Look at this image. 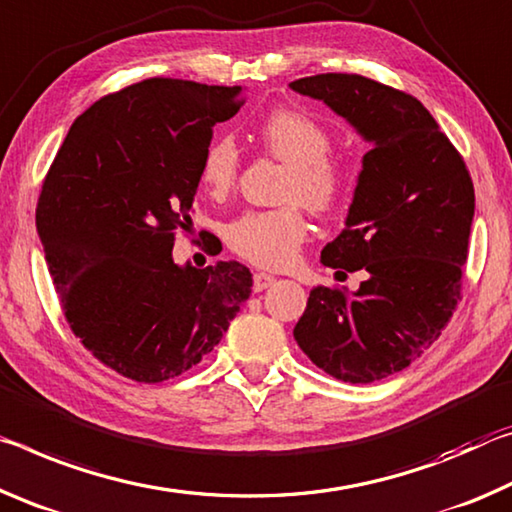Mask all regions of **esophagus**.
<instances>
[{
	"mask_svg": "<svg viewBox=\"0 0 512 512\" xmlns=\"http://www.w3.org/2000/svg\"><path fill=\"white\" fill-rule=\"evenodd\" d=\"M276 279L272 274H265V272H256L254 274V292H263L272 286Z\"/></svg>",
	"mask_w": 512,
	"mask_h": 512,
	"instance_id": "esophagus-1",
	"label": "esophagus"
}]
</instances>
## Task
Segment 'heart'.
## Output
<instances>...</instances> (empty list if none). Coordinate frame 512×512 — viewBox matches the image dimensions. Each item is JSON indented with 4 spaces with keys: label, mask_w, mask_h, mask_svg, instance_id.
I'll list each match as a JSON object with an SVG mask.
<instances>
[{
    "label": "heart",
    "mask_w": 512,
    "mask_h": 512,
    "mask_svg": "<svg viewBox=\"0 0 512 512\" xmlns=\"http://www.w3.org/2000/svg\"><path fill=\"white\" fill-rule=\"evenodd\" d=\"M265 149L288 163L283 201H304L317 213L333 211L349 190V170L342 158L331 156V136L311 115L295 108H274L258 124ZM240 154L231 138H215L199 161V183L208 195L224 199L238 183ZM311 226L301 206L242 215L229 229V245L245 261L263 270L295 265Z\"/></svg>",
    "instance_id": "obj_1"
}]
</instances>
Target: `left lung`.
<instances>
[{
	"label": "left lung",
	"instance_id": "1",
	"mask_svg": "<svg viewBox=\"0 0 512 512\" xmlns=\"http://www.w3.org/2000/svg\"><path fill=\"white\" fill-rule=\"evenodd\" d=\"M290 88L320 99L372 145L345 229L322 249V265L367 279L356 292L313 288L295 340L335 379H388L420 358L456 311L472 179L420 99L360 74H317Z\"/></svg>",
	"mask_w": 512,
	"mask_h": 512
}]
</instances>
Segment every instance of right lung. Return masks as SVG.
Segmentation results:
<instances>
[{"mask_svg": "<svg viewBox=\"0 0 512 512\" xmlns=\"http://www.w3.org/2000/svg\"><path fill=\"white\" fill-rule=\"evenodd\" d=\"M242 88L147 79L79 115L49 167L36 226L63 313L117 374L161 383L222 340L251 295L238 261L177 265L192 224L199 161Z\"/></svg>", "mask_w": 512, "mask_h": 512, "instance_id": "right-lung-1", "label": "right lung"}]
</instances>
